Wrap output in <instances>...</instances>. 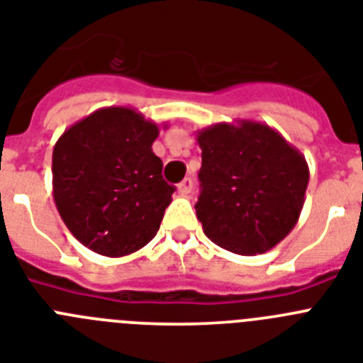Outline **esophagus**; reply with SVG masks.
Listing matches in <instances>:
<instances>
[{
  "mask_svg": "<svg viewBox=\"0 0 363 363\" xmlns=\"http://www.w3.org/2000/svg\"><path fill=\"white\" fill-rule=\"evenodd\" d=\"M192 191V179L191 178H185L184 182H182V184L178 185V192L179 194H189V192Z\"/></svg>",
  "mask_w": 363,
  "mask_h": 363,
  "instance_id": "esophagus-1",
  "label": "esophagus"
}]
</instances>
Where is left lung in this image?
I'll use <instances>...</instances> for the list:
<instances>
[{
	"mask_svg": "<svg viewBox=\"0 0 363 363\" xmlns=\"http://www.w3.org/2000/svg\"><path fill=\"white\" fill-rule=\"evenodd\" d=\"M205 236L242 256L271 251L294 229L306 201L309 167L278 130L240 120L198 130Z\"/></svg>",
	"mask_w": 363,
	"mask_h": 363,
	"instance_id": "left-lung-1",
	"label": "left lung"
}]
</instances>
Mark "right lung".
<instances>
[{
	"label": "right lung",
	"mask_w": 363,
	"mask_h": 363,
	"mask_svg": "<svg viewBox=\"0 0 363 363\" xmlns=\"http://www.w3.org/2000/svg\"><path fill=\"white\" fill-rule=\"evenodd\" d=\"M160 127L130 107H105L74 123L52 150V194L74 238L108 258L156 236L174 187L152 152Z\"/></svg>",
	"instance_id": "1"
}]
</instances>
